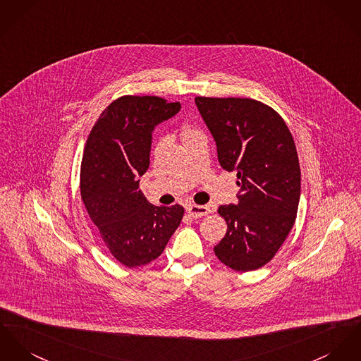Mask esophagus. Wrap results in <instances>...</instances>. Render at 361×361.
<instances>
[{
  "instance_id": "obj_1",
  "label": "esophagus",
  "mask_w": 361,
  "mask_h": 361,
  "mask_svg": "<svg viewBox=\"0 0 361 361\" xmlns=\"http://www.w3.org/2000/svg\"><path fill=\"white\" fill-rule=\"evenodd\" d=\"M187 212H188V214H190L191 217H194V219H200V217H203V216L209 214V213H210V209H209L207 206L190 204V206L187 207Z\"/></svg>"
}]
</instances>
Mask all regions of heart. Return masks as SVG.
I'll list each match as a JSON object with an SVG mask.
<instances>
[{
    "label": "heart",
    "mask_w": 361,
    "mask_h": 361,
    "mask_svg": "<svg viewBox=\"0 0 361 361\" xmlns=\"http://www.w3.org/2000/svg\"><path fill=\"white\" fill-rule=\"evenodd\" d=\"M196 133H199V130L194 128V126H191V125H183L181 129H180V135H181V140L183 141L192 137ZM162 147H164V140H157L155 144H154V148H152L154 154L157 155L162 149Z\"/></svg>",
    "instance_id": "heart-1"
}]
</instances>
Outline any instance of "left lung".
I'll use <instances>...</instances> for the list:
<instances>
[{
    "label": "left lung",
    "instance_id": "obj_1",
    "mask_svg": "<svg viewBox=\"0 0 361 361\" xmlns=\"http://www.w3.org/2000/svg\"><path fill=\"white\" fill-rule=\"evenodd\" d=\"M217 144L222 169L238 174L239 203L220 206L228 224L214 247L217 258L238 272L268 264L297 217L301 170L295 142L272 107L243 97H195Z\"/></svg>",
    "mask_w": 361,
    "mask_h": 361
}]
</instances>
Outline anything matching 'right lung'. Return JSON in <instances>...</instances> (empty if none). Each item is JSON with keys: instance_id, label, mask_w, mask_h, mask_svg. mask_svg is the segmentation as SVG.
<instances>
[{"instance_id": "1", "label": "right lung", "mask_w": 361, "mask_h": 361, "mask_svg": "<svg viewBox=\"0 0 361 361\" xmlns=\"http://www.w3.org/2000/svg\"><path fill=\"white\" fill-rule=\"evenodd\" d=\"M181 109L158 96H121L100 114L83 149L81 197L110 250L128 268L157 259L183 220L180 204H151L139 190L155 125Z\"/></svg>"}]
</instances>
